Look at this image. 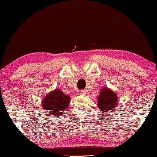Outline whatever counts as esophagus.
<instances>
[{"label":"esophagus","mask_w":157,"mask_h":157,"mask_svg":"<svg viewBox=\"0 0 157 157\" xmlns=\"http://www.w3.org/2000/svg\"><path fill=\"white\" fill-rule=\"evenodd\" d=\"M79 94H82V95L86 94V91H85V90H81V91H79Z\"/></svg>","instance_id":"esophagus-1"}]
</instances>
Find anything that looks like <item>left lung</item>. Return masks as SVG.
Returning <instances> with one entry per match:
<instances>
[{"instance_id":"8db88e82","label":"left lung","mask_w":157,"mask_h":157,"mask_svg":"<svg viewBox=\"0 0 157 157\" xmlns=\"http://www.w3.org/2000/svg\"><path fill=\"white\" fill-rule=\"evenodd\" d=\"M118 97L113 90H109L107 87H104L100 91L97 102L98 107L102 112L113 111V109L117 106Z\"/></svg>"}]
</instances>
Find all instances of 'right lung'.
Returning a JSON list of instances; mask_svg holds the SVG:
<instances>
[{
	"label": "right lung",
	"mask_w": 157,
	"mask_h": 157,
	"mask_svg": "<svg viewBox=\"0 0 157 157\" xmlns=\"http://www.w3.org/2000/svg\"><path fill=\"white\" fill-rule=\"evenodd\" d=\"M70 99V97L63 94L60 89H56L44 97L42 107L52 117H57L62 115V112L68 108Z\"/></svg>",
	"instance_id": "add662e5"
}]
</instances>
